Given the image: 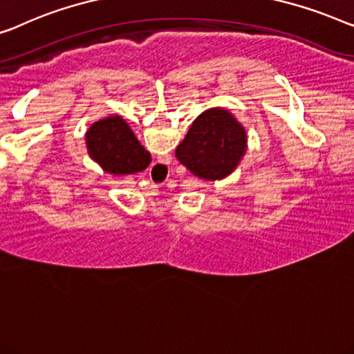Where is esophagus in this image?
Returning <instances> with one entry per match:
<instances>
[{"instance_id":"1","label":"esophagus","mask_w":354,"mask_h":354,"mask_svg":"<svg viewBox=\"0 0 354 354\" xmlns=\"http://www.w3.org/2000/svg\"><path fill=\"white\" fill-rule=\"evenodd\" d=\"M162 171H165V166H161V165H158V166H155V172L158 174V176H161V174H162Z\"/></svg>"}]
</instances>
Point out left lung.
<instances>
[{"label": "left lung", "mask_w": 354, "mask_h": 354, "mask_svg": "<svg viewBox=\"0 0 354 354\" xmlns=\"http://www.w3.org/2000/svg\"><path fill=\"white\" fill-rule=\"evenodd\" d=\"M244 151V127L227 110L211 109L193 121L176 156L196 177L220 180L234 171Z\"/></svg>", "instance_id": "obj_1"}]
</instances>
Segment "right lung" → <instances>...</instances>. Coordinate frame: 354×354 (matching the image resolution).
Here are the masks:
<instances>
[{"instance_id": "add662e5", "label": "right lung", "mask_w": 354, "mask_h": 354, "mask_svg": "<svg viewBox=\"0 0 354 354\" xmlns=\"http://www.w3.org/2000/svg\"><path fill=\"white\" fill-rule=\"evenodd\" d=\"M86 143L92 160L115 176L140 172L151 162L150 153L120 116H109L94 122L86 132Z\"/></svg>"}]
</instances>
